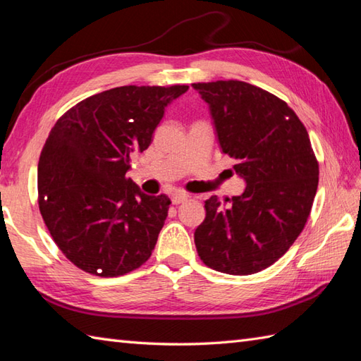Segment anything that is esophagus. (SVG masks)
<instances>
[{"instance_id":"esophagus-1","label":"esophagus","mask_w":361,"mask_h":361,"mask_svg":"<svg viewBox=\"0 0 361 361\" xmlns=\"http://www.w3.org/2000/svg\"><path fill=\"white\" fill-rule=\"evenodd\" d=\"M186 200H188V195L186 194H176V195L172 197V203L173 204H181V203H185Z\"/></svg>"}]
</instances>
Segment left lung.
Masks as SVG:
<instances>
[{
    "instance_id": "8db88e82",
    "label": "left lung",
    "mask_w": 361,
    "mask_h": 361,
    "mask_svg": "<svg viewBox=\"0 0 361 361\" xmlns=\"http://www.w3.org/2000/svg\"><path fill=\"white\" fill-rule=\"evenodd\" d=\"M209 111L224 153L247 183L243 194L204 202L197 252L220 273L247 276L286 255L305 226L318 188V161L296 113L240 80L192 83Z\"/></svg>"
}]
</instances>
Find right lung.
<instances>
[{
    "label": "right lung",
    "instance_id": "obj_1",
    "mask_svg": "<svg viewBox=\"0 0 361 361\" xmlns=\"http://www.w3.org/2000/svg\"><path fill=\"white\" fill-rule=\"evenodd\" d=\"M188 85L118 87L87 97L60 118L38 161V206L54 242L80 270L116 278L140 268L167 217V195L127 178L166 106Z\"/></svg>",
    "mask_w": 361,
    "mask_h": 361
}]
</instances>
